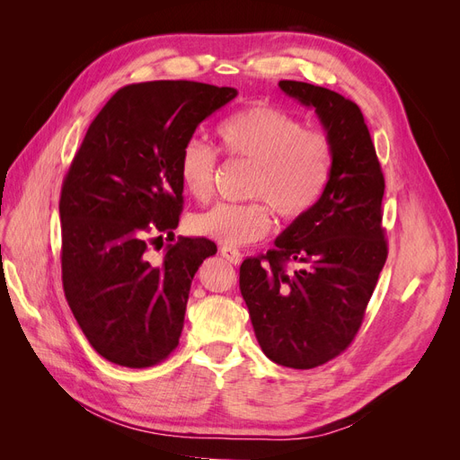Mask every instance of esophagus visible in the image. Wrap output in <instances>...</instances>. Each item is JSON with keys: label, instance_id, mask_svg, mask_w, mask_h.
Instances as JSON below:
<instances>
[{"label": "esophagus", "instance_id": "1", "mask_svg": "<svg viewBox=\"0 0 460 460\" xmlns=\"http://www.w3.org/2000/svg\"><path fill=\"white\" fill-rule=\"evenodd\" d=\"M220 255L225 257L228 262H232V264H240V261H242V253L238 252V249L235 247H228V245H222L220 249Z\"/></svg>", "mask_w": 460, "mask_h": 460}]
</instances>
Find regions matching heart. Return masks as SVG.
Listing matches in <instances>:
<instances>
[{
	"label": "heart",
	"instance_id": "b5f03b06",
	"mask_svg": "<svg viewBox=\"0 0 460 460\" xmlns=\"http://www.w3.org/2000/svg\"><path fill=\"white\" fill-rule=\"evenodd\" d=\"M217 137L228 155L253 164L247 203H218L190 218L193 234L228 247L262 240L272 228L270 207L284 220L307 215L323 198L332 169V142L305 130L288 111L255 102L222 120ZM217 157L199 140H188L178 157V176L190 198H211Z\"/></svg>",
	"mask_w": 460,
	"mask_h": 460
}]
</instances>
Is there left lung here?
Instances as JSON below:
<instances>
[{"label":"left lung","mask_w":460,"mask_h":460,"mask_svg":"<svg viewBox=\"0 0 460 460\" xmlns=\"http://www.w3.org/2000/svg\"><path fill=\"white\" fill-rule=\"evenodd\" d=\"M278 86L314 109L332 142V169L323 198L278 235L276 249L242 262L240 289L262 353L307 370L343 353L363 324L387 259L385 182L357 103L307 82ZM289 261L298 269L289 271Z\"/></svg>","instance_id":"obj_1"}]
</instances>
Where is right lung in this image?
I'll return each mask as SVG.
<instances>
[{"label": "right lung", "instance_id": "obj_1", "mask_svg": "<svg viewBox=\"0 0 460 460\" xmlns=\"http://www.w3.org/2000/svg\"><path fill=\"white\" fill-rule=\"evenodd\" d=\"M235 95L191 80L124 86L68 166L59 199L63 289L90 345L111 363L147 368L176 349L191 280L217 245L178 238L161 265L146 261V249L163 233L174 241L184 205L180 151Z\"/></svg>", "mask_w": 460, "mask_h": 460}]
</instances>
